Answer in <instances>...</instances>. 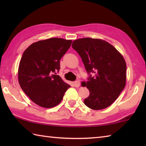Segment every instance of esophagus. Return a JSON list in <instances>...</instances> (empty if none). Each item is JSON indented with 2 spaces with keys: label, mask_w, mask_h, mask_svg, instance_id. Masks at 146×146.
<instances>
[{
  "label": "esophagus",
  "mask_w": 146,
  "mask_h": 146,
  "mask_svg": "<svg viewBox=\"0 0 146 146\" xmlns=\"http://www.w3.org/2000/svg\"><path fill=\"white\" fill-rule=\"evenodd\" d=\"M74 85H75V87H79L80 85V82L78 81V80H76V81H75L73 82Z\"/></svg>",
  "instance_id": "1"
}]
</instances>
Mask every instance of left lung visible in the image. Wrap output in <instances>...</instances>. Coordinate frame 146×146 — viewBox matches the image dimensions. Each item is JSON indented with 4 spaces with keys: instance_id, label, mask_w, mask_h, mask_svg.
<instances>
[{
    "instance_id": "1",
    "label": "left lung",
    "mask_w": 146,
    "mask_h": 146,
    "mask_svg": "<svg viewBox=\"0 0 146 146\" xmlns=\"http://www.w3.org/2000/svg\"><path fill=\"white\" fill-rule=\"evenodd\" d=\"M72 48L80 56L89 75L87 82L82 83L90 91L84 104L93 110L109 107L125 86L124 58L112 45L100 39H76L73 42Z\"/></svg>"
}]
</instances>
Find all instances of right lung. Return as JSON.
<instances>
[{
  "mask_svg": "<svg viewBox=\"0 0 146 146\" xmlns=\"http://www.w3.org/2000/svg\"><path fill=\"white\" fill-rule=\"evenodd\" d=\"M71 42L52 38L34 42L24 51L18 69L19 83L36 104L44 108L56 106L70 87L56 72Z\"/></svg>",
  "mask_w": 146,
  "mask_h": 146,
  "instance_id": "add662e5",
  "label": "right lung"
}]
</instances>
